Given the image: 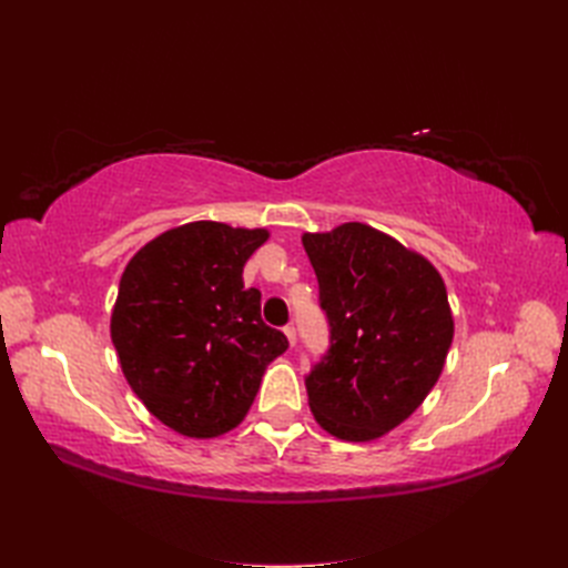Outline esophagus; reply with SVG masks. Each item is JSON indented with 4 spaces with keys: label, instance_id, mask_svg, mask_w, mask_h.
<instances>
[{
    "label": "esophagus",
    "instance_id": "34e87169",
    "mask_svg": "<svg viewBox=\"0 0 568 568\" xmlns=\"http://www.w3.org/2000/svg\"><path fill=\"white\" fill-rule=\"evenodd\" d=\"M284 334H286L291 346H296V329H294V324H286V326H284Z\"/></svg>",
    "mask_w": 568,
    "mask_h": 568
}]
</instances>
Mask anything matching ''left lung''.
<instances>
[{
    "instance_id": "left-lung-1",
    "label": "left lung",
    "mask_w": 568,
    "mask_h": 568,
    "mask_svg": "<svg viewBox=\"0 0 568 568\" xmlns=\"http://www.w3.org/2000/svg\"><path fill=\"white\" fill-rule=\"evenodd\" d=\"M329 320V351L305 376L307 403L332 436L367 443L400 426L438 382L455 322L424 255L363 222L303 234Z\"/></svg>"
}]
</instances>
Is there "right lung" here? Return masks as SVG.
<instances>
[{"label": "right lung", "instance_id": "1", "mask_svg": "<svg viewBox=\"0 0 568 568\" xmlns=\"http://www.w3.org/2000/svg\"><path fill=\"white\" fill-rule=\"evenodd\" d=\"M267 236L189 222L136 251L120 277L111 313L120 367L151 415L182 436L217 438L242 424L267 365L288 348L242 277Z\"/></svg>", "mask_w": 568, "mask_h": 568}]
</instances>
